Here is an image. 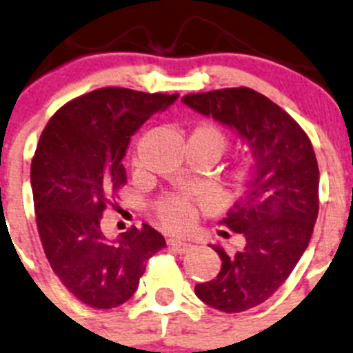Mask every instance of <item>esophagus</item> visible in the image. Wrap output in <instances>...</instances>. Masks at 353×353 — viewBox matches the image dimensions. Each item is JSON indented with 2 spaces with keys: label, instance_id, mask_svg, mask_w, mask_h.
<instances>
[{
  "label": "esophagus",
  "instance_id": "esophagus-1",
  "mask_svg": "<svg viewBox=\"0 0 353 353\" xmlns=\"http://www.w3.org/2000/svg\"><path fill=\"white\" fill-rule=\"evenodd\" d=\"M167 248L174 254H188L189 250H192V245L179 242V240H167Z\"/></svg>",
  "mask_w": 353,
  "mask_h": 353
}]
</instances>
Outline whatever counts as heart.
Instances as JSON below:
<instances>
[{"label": "heart", "instance_id": "obj_1", "mask_svg": "<svg viewBox=\"0 0 353 353\" xmlns=\"http://www.w3.org/2000/svg\"><path fill=\"white\" fill-rule=\"evenodd\" d=\"M188 143L205 148L211 155H214V159H218L228 145V137L218 125L203 121L192 128ZM254 169L255 162L252 155L240 157L228 172V188L236 189V191L243 189L250 183ZM155 216L165 230L179 233L192 225V221L198 216V210L194 203L189 201L184 196H167L155 206Z\"/></svg>", "mask_w": 353, "mask_h": 353}]
</instances>
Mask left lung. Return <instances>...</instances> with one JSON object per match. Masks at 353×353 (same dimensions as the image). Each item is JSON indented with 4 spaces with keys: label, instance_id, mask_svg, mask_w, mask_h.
Here are the masks:
<instances>
[{
    "label": "left lung",
    "instance_id": "1",
    "mask_svg": "<svg viewBox=\"0 0 353 353\" xmlns=\"http://www.w3.org/2000/svg\"><path fill=\"white\" fill-rule=\"evenodd\" d=\"M183 101L235 130L255 162L243 196L220 221L243 236V248L228 255L213 245L221 259L220 272L194 288L208 306L240 313L269 299L310 243L320 210L316 155L298 121L254 89L196 92Z\"/></svg>",
    "mask_w": 353,
    "mask_h": 353
}]
</instances>
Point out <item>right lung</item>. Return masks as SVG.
Instances as JSON below:
<instances>
[{
  "instance_id": "add662e5",
  "label": "right lung",
  "mask_w": 353,
  "mask_h": 353,
  "mask_svg": "<svg viewBox=\"0 0 353 353\" xmlns=\"http://www.w3.org/2000/svg\"><path fill=\"white\" fill-rule=\"evenodd\" d=\"M177 94L101 88L65 103L40 135L32 159L33 206L43 252L81 303L110 310L128 301L148 259L165 247L143 223L110 242L101 216L127 184L121 164L130 137Z\"/></svg>"
}]
</instances>
